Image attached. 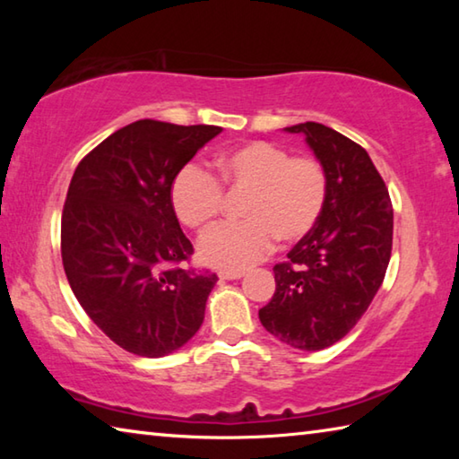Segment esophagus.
I'll list each match as a JSON object with an SVG mask.
<instances>
[{
    "label": "esophagus",
    "instance_id": "esophagus-1",
    "mask_svg": "<svg viewBox=\"0 0 459 459\" xmlns=\"http://www.w3.org/2000/svg\"><path fill=\"white\" fill-rule=\"evenodd\" d=\"M243 275H245L243 271H232V269H221L219 271V277L227 279V281H230V279H240Z\"/></svg>",
    "mask_w": 459,
    "mask_h": 459
}]
</instances>
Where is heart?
I'll return each mask as SVG.
<instances>
[{"instance_id": "obj_1", "label": "heart", "mask_w": 459, "mask_h": 459, "mask_svg": "<svg viewBox=\"0 0 459 459\" xmlns=\"http://www.w3.org/2000/svg\"><path fill=\"white\" fill-rule=\"evenodd\" d=\"M219 174L230 192H248L240 214L200 240L202 259L222 269H247L269 255L275 238L304 240L328 204L330 180L320 160L291 155L271 142H251L219 155ZM172 204L182 224L204 230L219 219L224 190L219 178L200 164H186L172 184Z\"/></svg>"}]
</instances>
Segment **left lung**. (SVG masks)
Listing matches in <instances>:
<instances>
[{"label": "left lung", "mask_w": 459, "mask_h": 459, "mask_svg": "<svg viewBox=\"0 0 459 459\" xmlns=\"http://www.w3.org/2000/svg\"><path fill=\"white\" fill-rule=\"evenodd\" d=\"M304 134L330 180L317 227L277 263L275 293L259 320L299 351L336 344L367 312L393 251V204L368 153L322 123L285 127Z\"/></svg>", "instance_id": "obj_1"}]
</instances>
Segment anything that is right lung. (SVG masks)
Returning <instances> with one entry per match:
<instances>
[{
  "label": "right lung",
  "instance_id": "obj_1",
  "mask_svg": "<svg viewBox=\"0 0 459 459\" xmlns=\"http://www.w3.org/2000/svg\"><path fill=\"white\" fill-rule=\"evenodd\" d=\"M221 131L142 119L108 135L74 169L62 208V265L87 316L131 354L174 352L204 320L219 277L182 267L194 247L176 219L172 184Z\"/></svg>",
  "mask_w": 459,
  "mask_h": 459
}]
</instances>
